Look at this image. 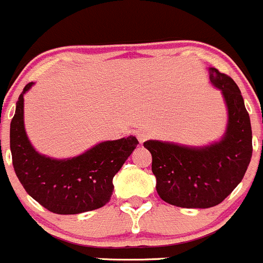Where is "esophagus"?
Instances as JSON below:
<instances>
[{"label":"esophagus","instance_id":"esophagus-1","mask_svg":"<svg viewBox=\"0 0 263 263\" xmlns=\"http://www.w3.org/2000/svg\"><path fill=\"white\" fill-rule=\"evenodd\" d=\"M137 138L140 143H144L145 140L149 139L151 134H149V132H147V130H139V132H137Z\"/></svg>","mask_w":263,"mask_h":263}]
</instances>
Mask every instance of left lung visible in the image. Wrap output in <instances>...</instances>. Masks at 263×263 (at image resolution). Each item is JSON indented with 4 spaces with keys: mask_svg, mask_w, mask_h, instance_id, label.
<instances>
[{
    "mask_svg": "<svg viewBox=\"0 0 263 263\" xmlns=\"http://www.w3.org/2000/svg\"><path fill=\"white\" fill-rule=\"evenodd\" d=\"M212 84L222 92L229 111L225 137L204 148L148 140L158 196L183 209L221 203L243 179L252 157V129L238 85L229 75L210 69Z\"/></svg>",
    "mask_w": 263,
    "mask_h": 263,
    "instance_id": "1",
    "label": "left lung"
}]
</instances>
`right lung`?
I'll list each match as a JSON object with an SVG mask.
<instances>
[{
  "label": "right lung",
  "mask_w": 263,
  "mask_h": 263,
  "mask_svg": "<svg viewBox=\"0 0 263 263\" xmlns=\"http://www.w3.org/2000/svg\"><path fill=\"white\" fill-rule=\"evenodd\" d=\"M19 96L10 125V148L17 179L32 198L59 215L93 211L108 203L112 179L139 142L135 137L108 140L69 160H53L40 155L30 144L24 129V93Z\"/></svg>",
  "instance_id": "add662e5"
}]
</instances>
